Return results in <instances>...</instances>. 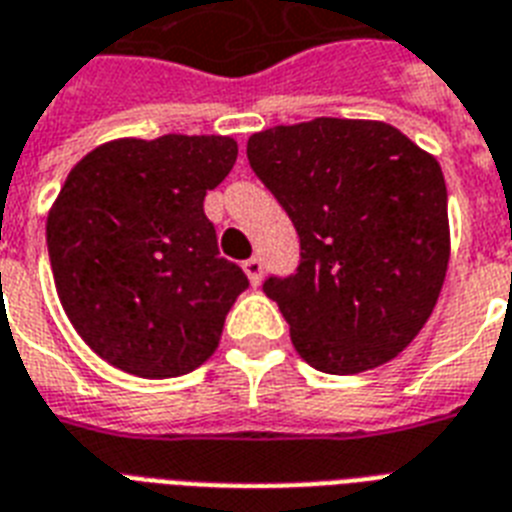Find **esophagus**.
<instances>
[{
  "instance_id": "34e87169",
  "label": "esophagus",
  "mask_w": 512,
  "mask_h": 512,
  "mask_svg": "<svg viewBox=\"0 0 512 512\" xmlns=\"http://www.w3.org/2000/svg\"><path fill=\"white\" fill-rule=\"evenodd\" d=\"M244 273L249 276V284H252V287H260V281H263V260H260V257H249V260H244Z\"/></svg>"
}]
</instances>
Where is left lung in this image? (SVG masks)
Here are the masks:
<instances>
[{
	"label": "left lung",
	"mask_w": 512,
	"mask_h": 512,
	"mask_svg": "<svg viewBox=\"0 0 512 512\" xmlns=\"http://www.w3.org/2000/svg\"><path fill=\"white\" fill-rule=\"evenodd\" d=\"M249 167L300 236V265L268 276L297 353L358 374L396 358L436 308L449 265L446 183L404 132L313 119L255 132Z\"/></svg>",
	"instance_id": "obj_1"
}]
</instances>
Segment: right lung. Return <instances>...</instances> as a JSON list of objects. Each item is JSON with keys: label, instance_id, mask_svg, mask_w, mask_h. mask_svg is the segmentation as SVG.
<instances>
[{"label": "right lung", "instance_id": "obj_1", "mask_svg": "<svg viewBox=\"0 0 512 512\" xmlns=\"http://www.w3.org/2000/svg\"><path fill=\"white\" fill-rule=\"evenodd\" d=\"M223 135L103 143L68 172L47 217V252L63 311L122 372L167 380L193 372L249 287L217 252L204 196L233 170Z\"/></svg>", "mask_w": 512, "mask_h": 512}]
</instances>
